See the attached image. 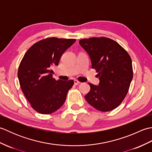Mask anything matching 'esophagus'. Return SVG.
I'll list each match as a JSON object with an SVG mask.
<instances>
[{
	"mask_svg": "<svg viewBox=\"0 0 152 152\" xmlns=\"http://www.w3.org/2000/svg\"><path fill=\"white\" fill-rule=\"evenodd\" d=\"M74 84L76 85V86H77V85H79L80 83V82L79 81H78V80H74Z\"/></svg>",
	"mask_w": 152,
	"mask_h": 152,
	"instance_id": "34e87169",
	"label": "esophagus"
}]
</instances>
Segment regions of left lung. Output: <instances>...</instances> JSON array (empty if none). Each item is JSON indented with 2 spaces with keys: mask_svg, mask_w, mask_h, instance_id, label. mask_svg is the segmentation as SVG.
<instances>
[{
  "mask_svg": "<svg viewBox=\"0 0 152 152\" xmlns=\"http://www.w3.org/2000/svg\"><path fill=\"white\" fill-rule=\"evenodd\" d=\"M79 43L90 57L92 69L97 72L99 85L89 83L90 91L85 99L101 112L117 108L124 101L133 76L132 60L124 48L110 38L93 37Z\"/></svg>",
  "mask_w": 152,
  "mask_h": 152,
  "instance_id": "8db88e82",
  "label": "left lung"
}]
</instances>
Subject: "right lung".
<instances>
[{
    "mask_svg": "<svg viewBox=\"0 0 152 152\" xmlns=\"http://www.w3.org/2000/svg\"><path fill=\"white\" fill-rule=\"evenodd\" d=\"M76 39L48 38L34 44L19 64L18 76L21 89L31 107L42 114L57 110L65 102L74 81L56 80L51 68Z\"/></svg>",
    "mask_w": 152,
    "mask_h": 152,
    "instance_id": "1",
    "label": "right lung"
}]
</instances>
